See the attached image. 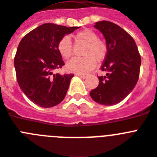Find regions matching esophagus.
I'll use <instances>...</instances> for the list:
<instances>
[{"label": "esophagus", "mask_w": 157, "mask_h": 157, "mask_svg": "<svg viewBox=\"0 0 157 157\" xmlns=\"http://www.w3.org/2000/svg\"><path fill=\"white\" fill-rule=\"evenodd\" d=\"M76 75L77 76H79V77H81V78H83V79H85L87 77V75H85V74H81V73H76Z\"/></svg>", "instance_id": "obj_1"}]
</instances>
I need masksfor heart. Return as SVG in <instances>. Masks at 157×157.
Segmentation results:
<instances>
[{
  "label": "heart",
  "instance_id": "obj_1",
  "mask_svg": "<svg viewBox=\"0 0 157 157\" xmlns=\"http://www.w3.org/2000/svg\"><path fill=\"white\" fill-rule=\"evenodd\" d=\"M76 37L87 43L84 51L83 57H74L67 63L66 67L68 71L76 73H85L95 66L96 60L100 62L105 59L107 52L106 45L93 30L86 29L76 34ZM59 53L63 58L67 60L72 55V43L69 36H65L61 38L57 44Z\"/></svg>",
  "mask_w": 157,
  "mask_h": 157
}]
</instances>
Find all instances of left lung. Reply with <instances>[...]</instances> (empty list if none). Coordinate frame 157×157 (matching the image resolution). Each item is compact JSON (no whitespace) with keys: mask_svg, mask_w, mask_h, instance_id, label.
I'll list each match as a JSON object with an SVG mask.
<instances>
[{"mask_svg":"<svg viewBox=\"0 0 157 157\" xmlns=\"http://www.w3.org/2000/svg\"><path fill=\"white\" fill-rule=\"evenodd\" d=\"M94 27L103 34L107 53L101 70L106 76H99V85L90 97L103 105L118 104L131 93L138 81L141 58L133 38L113 22L102 21Z\"/></svg>","mask_w":157,"mask_h":157,"instance_id":"8db88e82","label":"left lung"}]
</instances>
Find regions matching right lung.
I'll return each mask as SVG.
<instances>
[{
	"label": "right lung",
	"mask_w": 157,
	"mask_h": 157,
	"mask_svg": "<svg viewBox=\"0 0 157 157\" xmlns=\"http://www.w3.org/2000/svg\"><path fill=\"white\" fill-rule=\"evenodd\" d=\"M79 27L46 23L22 38L14 58L18 85L26 97L42 108L56 106L66 96L73 74L55 73L64 63L57 44Z\"/></svg>",
	"instance_id": "1"
}]
</instances>
